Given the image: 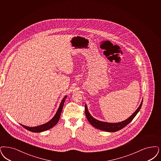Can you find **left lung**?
<instances>
[{"instance_id": "left-lung-1", "label": "left lung", "mask_w": 161, "mask_h": 161, "mask_svg": "<svg viewBox=\"0 0 161 161\" xmlns=\"http://www.w3.org/2000/svg\"><path fill=\"white\" fill-rule=\"evenodd\" d=\"M142 104V103H140V106L138 107V108L137 109H136L135 112L127 119H126L125 120L122 121L121 122H102V121L97 120L91 116V114L88 111L86 104L85 105V114H86V116L87 120H89V122L95 128H96L97 129H99V130H102L109 132H116V131L120 130L121 129L123 128L134 119V118L137 114V113L139 112L140 109H141Z\"/></svg>"}]
</instances>
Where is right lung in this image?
<instances>
[{
  "mask_svg": "<svg viewBox=\"0 0 161 161\" xmlns=\"http://www.w3.org/2000/svg\"><path fill=\"white\" fill-rule=\"evenodd\" d=\"M66 97H67V95L65 96L62 99L61 103H60V105L58 107V108L56 114L48 122L45 123L44 124H42V125H39V126H35V127H29V126H25V125H21V124H20V125L23 127H24L27 130H30V131L33 132H43V131H45V130H48V129L52 128H53V126H54L57 124V123L58 122V120L60 119V114H61L62 111V109H63L64 101H65V99H66Z\"/></svg>",
  "mask_w": 161,
  "mask_h": 161,
  "instance_id": "1",
  "label": "right lung"
}]
</instances>
